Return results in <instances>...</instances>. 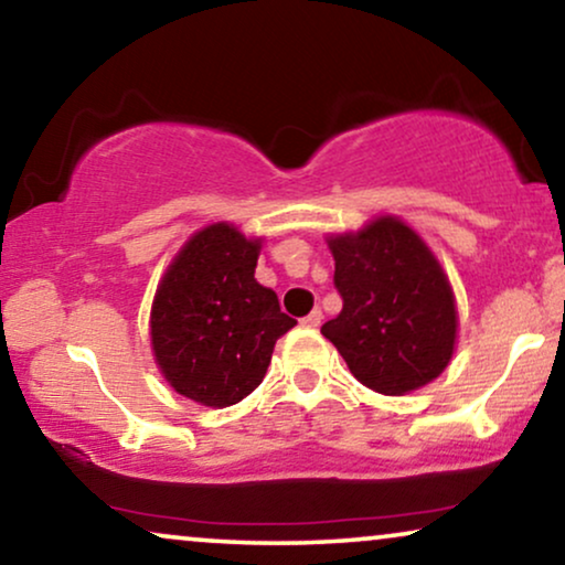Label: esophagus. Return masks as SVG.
<instances>
[{
    "label": "esophagus",
    "instance_id": "1",
    "mask_svg": "<svg viewBox=\"0 0 565 565\" xmlns=\"http://www.w3.org/2000/svg\"><path fill=\"white\" fill-rule=\"evenodd\" d=\"M320 320H322V312L318 310V307H315V310H312L310 315H307V318H305L302 322H305L307 328H318V326H320Z\"/></svg>",
    "mask_w": 565,
    "mask_h": 565
}]
</instances>
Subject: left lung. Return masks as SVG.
I'll use <instances>...</instances> for the list:
<instances>
[{
  "mask_svg": "<svg viewBox=\"0 0 565 565\" xmlns=\"http://www.w3.org/2000/svg\"><path fill=\"white\" fill-rule=\"evenodd\" d=\"M343 310L320 333L374 393H411L445 372L457 312L449 281L420 237L393 216L330 239Z\"/></svg>",
  "mask_w": 565,
  "mask_h": 565,
  "instance_id": "obj_1",
  "label": "left lung"
}]
</instances>
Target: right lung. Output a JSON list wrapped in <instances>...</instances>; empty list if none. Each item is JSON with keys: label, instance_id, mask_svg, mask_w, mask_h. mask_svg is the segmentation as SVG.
Here are the masks:
<instances>
[{"label": "right lung", "instance_id": "1", "mask_svg": "<svg viewBox=\"0 0 565 565\" xmlns=\"http://www.w3.org/2000/svg\"><path fill=\"white\" fill-rule=\"evenodd\" d=\"M260 243L230 224L188 239L152 307V349L164 380L195 403L224 408L253 393L274 343L297 326L276 291L255 281Z\"/></svg>", "mask_w": 565, "mask_h": 565}]
</instances>
